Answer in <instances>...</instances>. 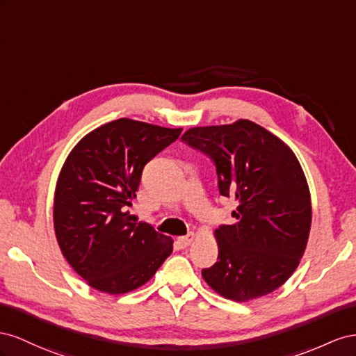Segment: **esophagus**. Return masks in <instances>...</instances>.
Instances as JSON below:
<instances>
[{
	"instance_id": "obj_1",
	"label": "esophagus",
	"mask_w": 356,
	"mask_h": 356,
	"mask_svg": "<svg viewBox=\"0 0 356 356\" xmlns=\"http://www.w3.org/2000/svg\"><path fill=\"white\" fill-rule=\"evenodd\" d=\"M195 240V234L194 232H191V234H188V236H184V237H179L177 238V243H179V246L181 248V249H185V248H188L189 245H192V241Z\"/></svg>"
}]
</instances>
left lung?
Returning a JSON list of instances; mask_svg holds the SVG:
<instances>
[{
    "label": "left lung",
    "mask_w": 356,
    "mask_h": 356,
    "mask_svg": "<svg viewBox=\"0 0 356 356\" xmlns=\"http://www.w3.org/2000/svg\"><path fill=\"white\" fill-rule=\"evenodd\" d=\"M181 138L215 161L220 195L238 202L237 222L215 229L218 262L202 279L237 302L268 296L297 270L309 241L312 200L300 161L248 119L189 128Z\"/></svg>",
    "instance_id": "left-lung-1"
}]
</instances>
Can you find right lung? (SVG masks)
<instances>
[{
    "instance_id": "right-lung-1",
    "label": "right lung",
    "mask_w": 356,
    "mask_h": 356,
    "mask_svg": "<svg viewBox=\"0 0 356 356\" xmlns=\"http://www.w3.org/2000/svg\"><path fill=\"white\" fill-rule=\"evenodd\" d=\"M181 128L128 118L88 133L59 171L54 227L64 258L90 288L118 296L147 283L172 252V238L134 222L141 171Z\"/></svg>"
}]
</instances>
